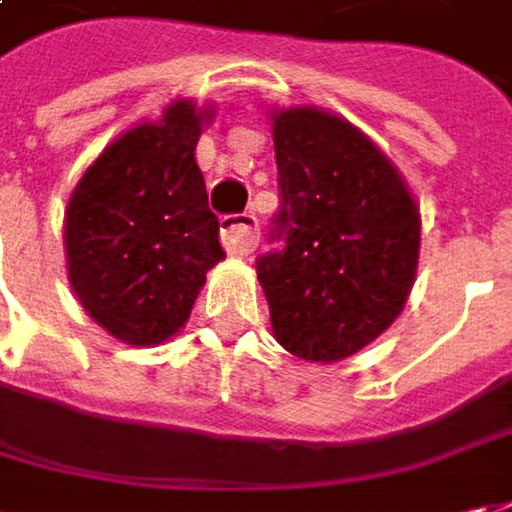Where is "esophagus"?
<instances>
[{
	"mask_svg": "<svg viewBox=\"0 0 512 512\" xmlns=\"http://www.w3.org/2000/svg\"><path fill=\"white\" fill-rule=\"evenodd\" d=\"M220 234H223V246L229 255H252L257 246V217L252 212L226 214L220 220Z\"/></svg>",
	"mask_w": 512,
	"mask_h": 512,
	"instance_id": "34e87169",
	"label": "esophagus"
}]
</instances>
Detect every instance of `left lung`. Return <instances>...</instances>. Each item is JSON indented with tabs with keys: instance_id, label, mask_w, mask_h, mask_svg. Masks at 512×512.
I'll list each match as a JSON object with an SVG mask.
<instances>
[{
	"instance_id": "obj_1",
	"label": "left lung",
	"mask_w": 512,
	"mask_h": 512,
	"mask_svg": "<svg viewBox=\"0 0 512 512\" xmlns=\"http://www.w3.org/2000/svg\"><path fill=\"white\" fill-rule=\"evenodd\" d=\"M280 209L257 257L278 344L332 364L372 344L407 303L421 214L387 154L315 105L272 111Z\"/></svg>"
}]
</instances>
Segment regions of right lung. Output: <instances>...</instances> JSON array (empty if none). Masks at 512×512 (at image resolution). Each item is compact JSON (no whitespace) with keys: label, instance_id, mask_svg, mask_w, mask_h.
I'll list each match as a JSON object with an SVG mask.
<instances>
[{"label":"right lung","instance_id":"1","mask_svg":"<svg viewBox=\"0 0 512 512\" xmlns=\"http://www.w3.org/2000/svg\"><path fill=\"white\" fill-rule=\"evenodd\" d=\"M214 111L177 100L160 120L120 134L88 166L65 209L68 280L108 335L154 346L177 335L217 260L194 145Z\"/></svg>","mask_w":512,"mask_h":512}]
</instances>
